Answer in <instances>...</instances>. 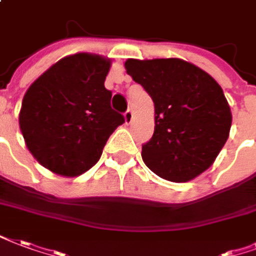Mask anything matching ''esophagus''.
Wrapping results in <instances>:
<instances>
[{
	"label": "esophagus",
	"mask_w": 256,
	"mask_h": 256,
	"mask_svg": "<svg viewBox=\"0 0 256 256\" xmlns=\"http://www.w3.org/2000/svg\"><path fill=\"white\" fill-rule=\"evenodd\" d=\"M134 119V114L132 110H128L126 112H124V122L128 123V124H130V123L133 122Z\"/></svg>",
	"instance_id": "1"
}]
</instances>
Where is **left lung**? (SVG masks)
Returning a JSON list of instances; mask_svg holds the SVG:
<instances>
[{
  "mask_svg": "<svg viewBox=\"0 0 256 256\" xmlns=\"http://www.w3.org/2000/svg\"><path fill=\"white\" fill-rule=\"evenodd\" d=\"M124 68L154 103V133L142 145L148 168L176 183L206 171L226 142L232 124L217 81L179 58H130Z\"/></svg>",
  "mask_w": 256,
  "mask_h": 256,
  "instance_id": "8db88e82",
  "label": "left lung"
}]
</instances>
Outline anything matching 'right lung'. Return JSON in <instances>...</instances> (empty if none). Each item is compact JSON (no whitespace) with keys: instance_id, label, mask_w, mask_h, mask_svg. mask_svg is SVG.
Masks as SVG:
<instances>
[{"instance_id":"obj_1","label":"right lung","mask_w":256,"mask_h":256,"mask_svg":"<svg viewBox=\"0 0 256 256\" xmlns=\"http://www.w3.org/2000/svg\"><path fill=\"white\" fill-rule=\"evenodd\" d=\"M111 60L78 52L32 82L18 124L32 156L54 174L78 176L99 162L110 136L124 122L111 108L104 81Z\"/></svg>"}]
</instances>
